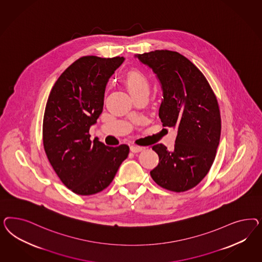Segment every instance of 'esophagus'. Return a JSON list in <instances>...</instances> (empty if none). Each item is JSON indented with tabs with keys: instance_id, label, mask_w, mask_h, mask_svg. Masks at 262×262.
I'll list each match as a JSON object with an SVG mask.
<instances>
[{
	"instance_id": "34e87169",
	"label": "esophagus",
	"mask_w": 262,
	"mask_h": 262,
	"mask_svg": "<svg viewBox=\"0 0 262 262\" xmlns=\"http://www.w3.org/2000/svg\"><path fill=\"white\" fill-rule=\"evenodd\" d=\"M142 150L143 147H140V146H135V145L130 146V151H133V152H139V151H141Z\"/></svg>"
}]
</instances>
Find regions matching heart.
<instances>
[{
	"label": "heart",
	"mask_w": 262,
	"mask_h": 262,
	"mask_svg": "<svg viewBox=\"0 0 262 262\" xmlns=\"http://www.w3.org/2000/svg\"><path fill=\"white\" fill-rule=\"evenodd\" d=\"M124 82L126 84L127 91L132 96H135L142 92H149L148 79L141 72L137 70H132L128 72L125 77Z\"/></svg>",
	"instance_id": "1"
}]
</instances>
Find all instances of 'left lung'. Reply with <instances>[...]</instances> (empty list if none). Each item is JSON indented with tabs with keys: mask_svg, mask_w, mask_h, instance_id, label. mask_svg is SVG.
<instances>
[{
	"mask_svg": "<svg viewBox=\"0 0 262 262\" xmlns=\"http://www.w3.org/2000/svg\"><path fill=\"white\" fill-rule=\"evenodd\" d=\"M135 57L151 69L161 85L162 126L178 132L174 150L168 151L162 144L152 146L159 162L151 177L167 190H189L214 161L221 135L217 99L203 73L181 54L156 50Z\"/></svg>",
	"mask_w": 262,
	"mask_h": 262,
	"instance_id": "8db88e82",
	"label": "left lung"
}]
</instances>
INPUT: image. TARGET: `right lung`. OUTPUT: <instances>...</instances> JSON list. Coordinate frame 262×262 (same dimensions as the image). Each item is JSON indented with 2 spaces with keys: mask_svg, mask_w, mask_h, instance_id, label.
Listing matches in <instances>:
<instances>
[{
  "mask_svg": "<svg viewBox=\"0 0 262 262\" xmlns=\"http://www.w3.org/2000/svg\"><path fill=\"white\" fill-rule=\"evenodd\" d=\"M123 56H82L57 79L48 98L43 144L51 165L64 185L78 195L106 188L127 159L126 144L110 147L90 140L89 128L103 112L108 79Z\"/></svg>",
  "mask_w": 262,
  "mask_h": 262,
  "instance_id": "1",
  "label": "right lung"
}]
</instances>
